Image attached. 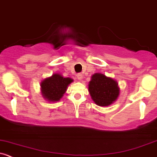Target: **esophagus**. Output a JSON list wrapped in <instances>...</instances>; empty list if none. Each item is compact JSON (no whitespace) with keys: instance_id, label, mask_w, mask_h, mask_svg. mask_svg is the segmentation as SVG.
<instances>
[{"instance_id":"34e87169","label":"esophagus","mask_w":157,"mask_h":157,"mask_svg":"<svg viewBox=\"0 0 157 157\" xmlns=\"http://www.w3.org/2000/svg\"><path fill=\"white\" fill-rule=\"evenodd\" d=\"M83 74H77V79H78L79 80H81L82 79H83Z\"/></svg>"}]
</instances>
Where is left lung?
<instances>
[{
	"instance_id": "left-lung-1",
	"label": "left lung",
	"mask_w": 157,
	"mask_h": 157,
	"mask_svg": "<svg viewBox=\"0 0 157 157\" xmlns=\"http://www.w3.org/2000/svg\"><path fill=\"white\" fill-rule=\"evenodd\" d=\"M89 92L92 99L98 106H108L117 99L120 88L117 82L105 74L95 73L89 83Z\"/></svg>"
}]
</instances>
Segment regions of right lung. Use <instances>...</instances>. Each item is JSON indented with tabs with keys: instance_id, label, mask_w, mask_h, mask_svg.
<instances>
[{
	"instance_id": "add662e5",
	"label": "right lung",
	"mask_w": 157,
	"mask_h": 157,
	"mask_svg": "<svg viewBox=\"0 0 157 157\" xmlns=\"http://www.w3.org/2000/svg\"><path fill=\"white\" fill-rule=\"evenodd\" d=\"M71 82L73 80L69 77L65 78L60 74H54L41 82V94L48 101H58L62 98Z\"/></svg>"
}]
</instances>
